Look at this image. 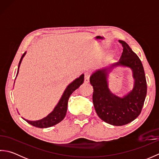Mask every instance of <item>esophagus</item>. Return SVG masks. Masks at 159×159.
Listing matches in <instances>:
<instances>
[{
	"label": "esophagus",
	"instance_id": "1",
	"mask_svg": "<svg viewBox=\"0 0 159 159\" xmlns=\"http://www.w3.org/2000/svg\"><path fill=\"white\" fill-rule=\"evenodd\" d=\"M89 77H90V73L88 72H86L85 73V79H84V81H85V83H89Z\"/></svg>",
	"mask_w": 159,
	"mask_h": 159
}]
</instances>
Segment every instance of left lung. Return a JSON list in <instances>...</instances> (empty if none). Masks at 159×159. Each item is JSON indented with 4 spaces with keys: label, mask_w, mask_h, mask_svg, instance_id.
Wrapping results in <instances>:
<instances>
[{
    "label": "left lung",
    "mask_w": 159,
    "mask_h": 159,
    "mask_svg": "<svg viewBox=\"0 0 159 159\" xmlns=\"http://www.w3.org/2000/svg\"><path fill=\"white\" fill-rule=\"evenodd\" d=\"M123 47L120 59L110 67L96 70L90 76L93 86V103L96 113L101 120L113 126H123L131 122L139 116L147 93V83L144 69L140 59L126 42L119 40ZM130 67L133 72L134 86L131 92L123 97L111 93L107 78L113 66Z\"/></svg>",
    "instance_id": "left-lung-1"
}]
</instances>
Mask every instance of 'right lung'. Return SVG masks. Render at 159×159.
Here are the masks:
<instances>
[{
	"mask_svg": "<svg viewBox=\"0 0 159 159\" xmlns=\"http://www.w3.org/2000/svg\"><path fill=\"white\" fill-rule=\"evenodd\" d=\"M25 55H26V52L23 54L21 59L20 60L16 77L18 76L20 63H21L23 57H25ZM83 82H84V74H83L79 78H77L76 79L74 80L73 82L69 84L68 86L66 87V90L64 91L63 95L61 98V99L59 100V102L57 103L56 107L54 108V110L51 113H49L46 117L38 121H30L25 119L24 120H25L26 121H27L29 124L32 125V126L37 128H41L51 127L59 123L60 121H61L64 119V117H66L67 109V102H68V100L70 95L76 89L79 88V87L80 86V85H82Z\"/></svg>",
	"mask_w": 159,
	"mask_h": 159,
	"instance_id": "right-lung-1",
	"label": "right lung"
}]
</instances>
